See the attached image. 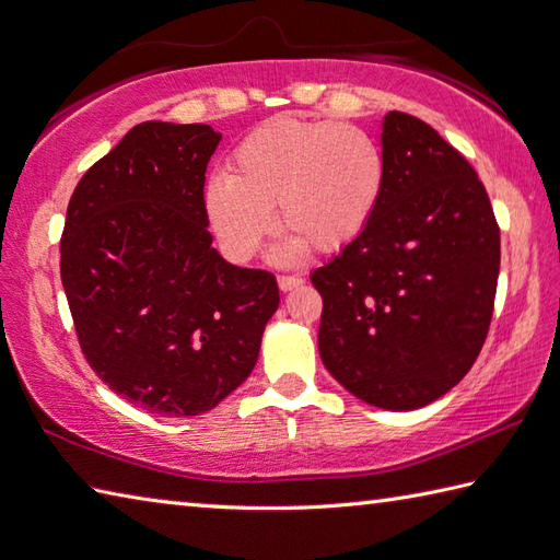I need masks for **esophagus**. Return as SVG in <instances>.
<instances>
[{
	"label": "esophagus",
	"mask_w": 560,
	"mask_h": 560,
	"mask_svg": "<svg viewBox=\"0 0 560 560\" xmlns=\"http://www.w3.org/2000/svg\"><path fill=\"white\" fill-rule=\"evenodd\" d=\"M303 287V279L301 277H279V289L281 291H293Z\"/></svg>",
	"instance_id": "obj_1"
}]
</instances>
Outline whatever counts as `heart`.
<instances>
[{
    "label": "heart",
    "mask_w": 560,
    "mask_h": 560,
    "mask_svg": "<svg viewBox=\"0 0 560 560\" xmlns=\"http://www.w3.org/2000/svg\"><path fill=\"white\" fill-rule=\"evenodd\" d=\"M385 156L365 129L337 120L273 117L235 147L229 175L211 177L207 217L235 261L257 253L271 231V209L291 231L273 259L295 261L307 249L339 253L359 241L385 189Z\"/></svg>",
    "instance_id": "1"
}]
</instances>
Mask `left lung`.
<instances>
[{
	"label": "left lung",
	"instance_id": "obj_1",
	"mask_svg": "<svg viewBox=\"0 0 560 560\" xmlns=\"http://www.w3.org/2000/svg\"><path fill=\"white\" fill-rule=\"evenodd\" d=\"M385 189L359 241L311 273L317 347L353 397L411 411L469 373L489 335L501 231L479 175L431 125L383 122Z\"/></svg>",
	"mask_w": 560,
	"mask_h": 560
}]
</instances>
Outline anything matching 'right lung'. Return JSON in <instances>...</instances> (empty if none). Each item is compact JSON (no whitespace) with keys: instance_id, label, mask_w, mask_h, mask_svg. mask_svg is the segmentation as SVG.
<instances>
[{"instance_id":"1","label":"right lung","mask_w":560,"mask_h":560,"mask_svg":"<svg viewBox=\"0 0 560 560\" xmlns=\"http://www.w3.org/2000/svg\"><path fill=\"white\" fill-rule=\"evenodd\" d=\"M221 135L149 120L69 199L62 287L89 365L115 395L197 416L241 387L279 307L273 273L211 247L205 173Z\"/></svg>"}]
</instances>
